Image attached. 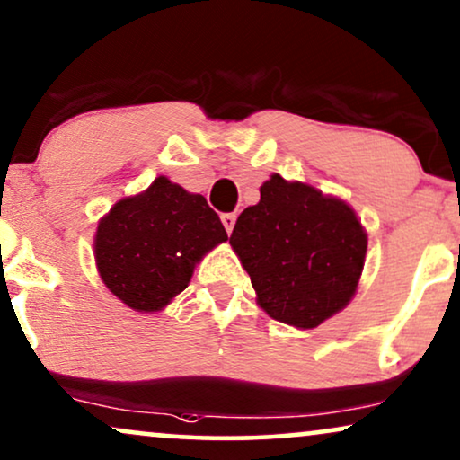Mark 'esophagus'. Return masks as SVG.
Segmentation results:
<instances>
[{"label": "esophagus", "instance_id": "esophagus-1", "mask_svg": "<svg viewBox=\"0 0 460 460\" xmlns=\"http://www.w3.org/2000/svg\"><path fill=\"white\" fill-rule=\"evenodd\" d=\"M220 220H223V225H225L226 234H231V231H234V226H235V220H237V217H235L234 212H229V214H223V217H220Z\"/></svg>", "mask_w": 460, "mask_h": 460}]
</instances>
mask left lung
<instances>
[{"mask_svg":"<svg viewBox=\"0 0 460 460\" xmlns=\"http://www.w3.org/2000/svg\"><path fill=\"white\" fill-rule=\"evenodd\" d=\"M229 243L257 304L276 321L314 329L357 293L367 234L346 201L273 173L257 206L240 214Z\"/></svg>","mask_w":460,"mask_h":460,"instance_id":"8db88e82","label":"left lung"}]
</instances>
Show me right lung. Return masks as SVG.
I'll list each match as a JSON object with an SVG mask.
<instances>
[{"label":"right lung","instance_id":"right-lung-1","mask_svg":"<svg viewBox=\"0 0 460 460\" xmlns=\"http://www.w3.org/2000/svg\"><path fill=\"white\" fill-rule=\"evenodd\" d=\"M226 231L206 197L159 176L100 220L95 263L102 280L136 312H161L189 287L195 265Z\"/></svg>","mask_w":460,"mask_h":460}]
</instances>
